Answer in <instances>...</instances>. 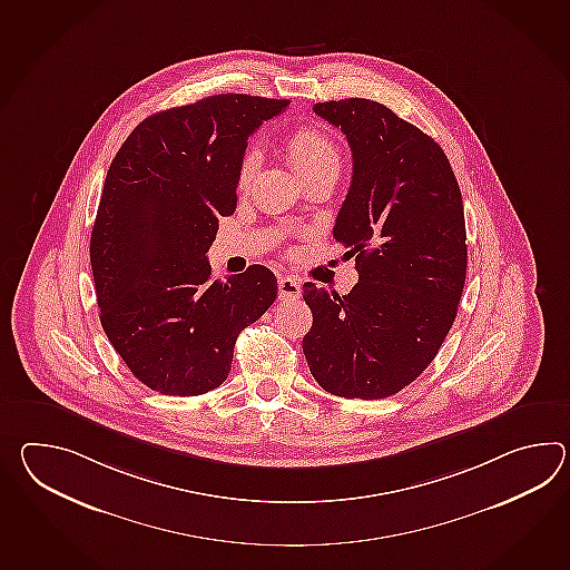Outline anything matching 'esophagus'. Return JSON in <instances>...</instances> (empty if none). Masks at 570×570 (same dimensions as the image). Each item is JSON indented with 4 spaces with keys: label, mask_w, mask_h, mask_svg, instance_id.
Listing matches in <instances>:
<instances>
[{
    "label": "esophagus",
    "mask_w": 570,
    "mask_h": 570,
    "mask_svg": "<svg viewBox=\"0 0 570 570\" xmlns=\"http://www.w3.org/2000/svg\"><path fill=\"white\" fill-rule=\"evenodd\" d=\"M279 301H296L301 298V282L294 276H279L278 278Z\"/></svg>",
    "instance_id": "esophagus-1"
}]
</instances>
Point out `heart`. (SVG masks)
Here are the masks:
<instances>
[{"instance_id": "heart-1", "label": "heart", "mask_w": 570, "mask_h": 570, "mask_svg": "<svg viewBox=\"0 0 570 570\" xmlns=\"http://www.w3.org/2000/svg\"><path fill=\"white\" fill-rule=\"evenodd\" d=\"M286 149H288V157H291L294 169L303 177L313 176L318 171H327V169L340 171V164H342L340 151L330 135H325L318 128L294 130ZM257 161H259V157L254 149L245 153L239 165V176H237L240 188H245L252 181L255 169H257Z\"/></svg>"}]
</instances>
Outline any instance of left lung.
<instances>
[{
	"label": "left lung",
	"mask_w": 570,
	"mask_h": 570,
	"mask_svg": "<svg viewBox=\"0 0 570 570\" xmlns=\"http://www.w3.org/2000/svg\"><path fill=\"white\" fill-rule=\"evenodd\" d=\"M313 110L352 149L333 237L360 279L345 296L304 284V357L327 393L386 399L430 366L454 325L469 257L462 194L442 147L391 108L347 98Z\"/></svg>",
	"instance_id": "8db88e82"
}]
</instances>
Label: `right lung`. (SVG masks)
I'll use <instances>...</instances> for the list:
<instances>
[{"instance_id": "obj_1", "label": "right lung", "mask_w": 570, "mask_h": 570, "mask_svg": "<svg viewBox=\"0 0 570 570\" xmlns=\"http://www.w3.org/2000/svg\"><path fill=\"white\" fill-rule=\"evenodd\" d=\"M288 104L218 94L169 108L145 118L112 159L89 259L104 333L151 391H215L240 331L278 296L266 266L218 282L206 254L218 216L237 208L247 139Z\"/></svg>"}]
</instances>
